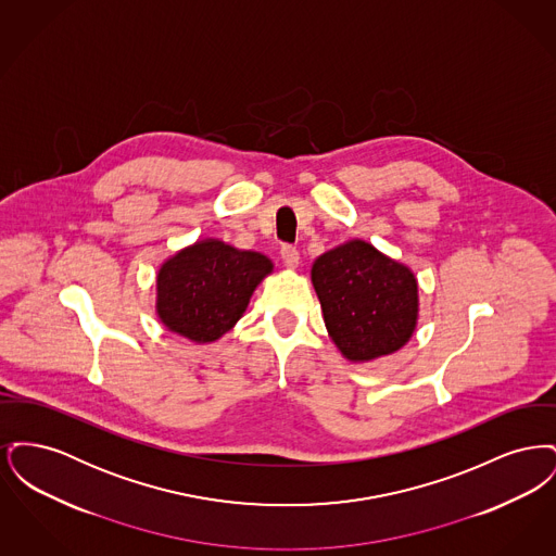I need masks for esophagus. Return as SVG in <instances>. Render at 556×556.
<instances>
[{
	"label": "esophagus",
	"instance_id": "esophagus-1",
	"mask_svg": "<svg viewBox=\"0 0 556 556\" xmlns=\"http://www.w3.org/2000/svg\"><path fill=\"white\" fill-rule=\"evenodd\" d=\"M281 261H283V265L288 266V268H295V266L300 265V252L290 243H286L281 248Z\"/></svg>",
	"mask_w": 556,
	"mask_h": 556
}]
</instances>
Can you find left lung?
<instances>
[{"instance_id":"obj_1","label":"left lung","mask_w":556,"mask_h":556,"mask_svg":"<svg viewBox=\"0 0 556 556\" xmlns=\"http://www.w3.org/2000/svg\"><path fill=\"white\" fill-rule=\"evenodd\" d=\"M311 277L325 327L348 361H372L410 340L419 288L408 266L352 239L318 256Z\"/></svg>"}]
</instances>
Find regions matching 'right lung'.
<instances>
[{
  "label": "right lung",
  "instance_id": "right-lung-1",
  "mask_svg": "<svg viewBox=\"0 0 556 556\" xmlns=\"http://www.w3.org/2000/svg\"><path fill=\"white\" fill-rule=\"evenodd\" d=\"M273 263L218 239L195 241L159 270V317L170 331L208 344L225 336L248 308Z\"/></svg>",
  "mask_w": 556,
  "mask_h": 556
}]
</instances>
